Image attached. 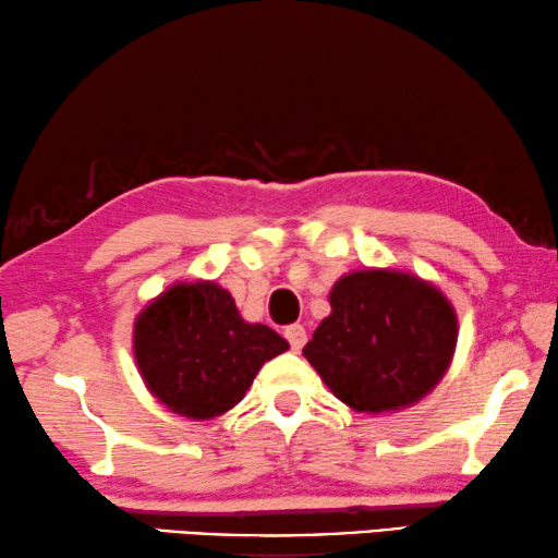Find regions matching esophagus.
I'll return each mask as SVG.
<instances>
[{"instance_id":"1","label":"esophagus","mask_w":558,"mask_h":558,"mask_svg":"<svg viewBox=\"0 0 558 558\" xmlns=\"http://www.w3.org/2000/svg\"><path fill=\"white\" fill-rule=\"evenodd\" d=\"M286 338H288V343H290V348H293V351H301V348L305 345V340H307V332H305L301 323H293V326L286 328Z\"/></svg>"}]
</instances>
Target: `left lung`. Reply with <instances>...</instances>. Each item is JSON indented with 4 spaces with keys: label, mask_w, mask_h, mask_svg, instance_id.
I'll return each mask as SVG.
<instances>
[{
    "label": "left lung",
    "mask_w": 558,
    "mask_h": 558,
    "mask_svg": "<svg viewBox=\"0 0 558 558\" xmlns=\"http://www.w3.org/2000/svg\"><path fill=\"white\" fill-rule=\"evenodd\" d=\"M330 307L303 355L355 411L411 405L451 363L459 323L428 282L396 270L351 272L330 290Z\"/></svg>",
    "instance_id": "1"
}]
</instances>
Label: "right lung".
<instances>
[{"label": "right lung", "mask_w": 558, "mask_h": 558, "mask_svg": "<svg viewBox=\"0 0 558 558\" xmlns=\"http://www.w3.org/2000/svg\"><path fill=\"white\" fill-rule=\"evenodd\" d=\"M288 340L240 318L235 301L215 282H180L135 320V359L147 388L170 411L205 421L243 401L265 361Z\"/></svg>", "instance_id": "add662e5"}]
</instances>
